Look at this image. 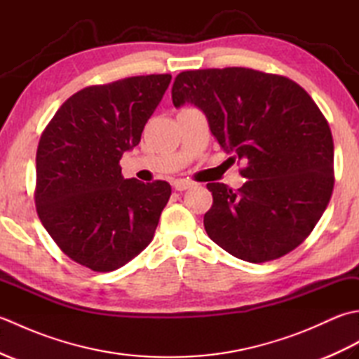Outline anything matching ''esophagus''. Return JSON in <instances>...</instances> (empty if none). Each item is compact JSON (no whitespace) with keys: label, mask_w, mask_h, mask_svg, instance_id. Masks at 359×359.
Wrapping results in <instances>:
<instances>
[{"label":"esophagus","mask_w":359,"mask_h":359,"mask_svg":"<svg viewBox=\"0 0 359 359\" xmlns=\"http://www.w3.org/2000/svg\"><path fill=\"white\" fill-rule=\"evenodd\" d=\"M193 185H194L193 182L182 180V179H177V180H174V182H172V187H174L175 191H185V189L193 188Z\"/></svg>","instance_id":"obj_1"}]
</instances>
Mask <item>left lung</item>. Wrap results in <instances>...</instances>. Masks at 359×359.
I'll list each match as a JSON object with an SVG mask.
<instances>
[{
    "instance_id": "left-lung-1",
    "label": "left lung",
    "mask_w": 359,
    "mask_h": 359,
    "mask_svg": "<svg viewBox=\"0 0 359 359\" xmlns=\"http://www.w3.org/2000/svg\"><path fill=\"white\" fill-rule=\"evenodd\" d=\"M175 108L193 103L233 162L245 163L239 189L208 184L210 239L234 257L261 264L309 238L330 202L333 137L307 90L284 75L248 67L180 72Z\"/></svg>"
}]
</instances>
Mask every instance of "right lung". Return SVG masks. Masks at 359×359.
Returning a JSON list of instances; mask_svg holds the SVG:
<instances>
[{
  "label": "right lung",
  "mask_w": 359,
  "mask_h": 359,
  "mask_svg": "<svg viewBox=\"0 0 359 359\" xmlns=\"http://www.w3.org/2000/svg\"><path fill=\"white\" fill-rule=\"evenodd\" d=\"M170 81V74H151L88 86L40 137L38 217L67 257L93 271L117 270L147 248L170 199L168 182L123 179L120 168Z\"/></svg>",
  "instance_id": "add662e5"
}]
</instances>
